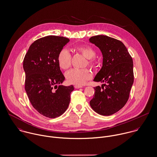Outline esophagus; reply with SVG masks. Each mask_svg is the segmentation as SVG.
Segmentation results:
<instances>
[{
    "mask_svg": "<svg viewBox=\"0 0 157 157\" xmlns=\"http://www.w3.org/2000/svg\"><path fill=\"white\" fill-rule=\"evenodd\" d=\"M82 87L81 86H78V85H75V89H79V88H82Z\"/></svg>",
    "mask_w": 157,
    "mask_h": 157,
    "instance_id": "obj_1",
    "label": "esophagus"
}]
</instances>
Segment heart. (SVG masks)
<instances>
[{"mask_svg": "<svg viewBox=\"0 0 157 157\" xmlns=\"http://www.w3.org/2000/svg\"><path fill=\"white\" fill-rule=\"evenodd\" d=\"M76 50L88 59V65L91 67H94L96 65V61L94 58L96 52L94 48L89 45H79L76 47ZM57 60L59 67L63 70H67L71 66V54L67 50L63 48L58 53ZM92 76L90 71L87 68H74L68 71L65 75L69 83L78 86H82L85 84L87 80L91 79Z\"/></svg>", "mask_w": 157, "mask_h": 157, "instance_id": "b5f03b06", "label": "heart"}]
</instances>
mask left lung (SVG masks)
<instances>
[{
    "label": "left lung",
    "mask_w": 157,
    "mask_h": 157,
    "mask_svg": "<svg viewBox=\"0 0 157 157\" xmlns=\"http://www.w3.org/2000/svg\"><path fill=\"white\" fill-rule=\"evenodd\" d=\"M89 41L100 49L103 57L102 67L94 81L105 83L94 87L90 105L98 114L109 116L121 109L128 99L134 80L133 60L119 40L97 35Z\"/></svg>",
    "instance_id": "obj_1"
}]
</instances>
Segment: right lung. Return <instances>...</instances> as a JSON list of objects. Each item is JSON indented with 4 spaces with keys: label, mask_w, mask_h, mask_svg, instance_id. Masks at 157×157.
<instances>
[{
    "label": "right lung",
    "mask_w": 157,
    "mask_h": 157,
    "mask_svg": "<svg viewBox=\"0 0 157 157\" xmlns=\"http://www.w3.org/2000/svg\"><path fill=\"white\" fill-rule=\"evenodd\" d=\"M69 41L63 36L40 38L30 45L24 59L25 89L29 99L39 113L48 118H55L63 115L74 90L72 85H60L65 77L57 60L58 53Z\"/></svg>",
    "instance_id": "obj_1"
}]
</instances>
